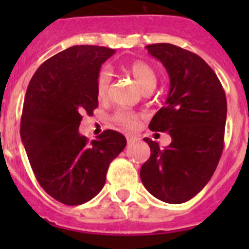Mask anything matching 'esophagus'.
<instances>
[{"instance_id": "obj_1", "label": "esophagus", "mask_w": 249, "mask_h": 249, "mask_svg": "<svg viewBox=\"0 0 249 249\" xmlns=\"http://www.w3.org/2000/svg\"><path fill=\"white\" fill-rule=\"evenodd\" d=\"M135 140H137V139L135 136H132V135H126V141H127V143H129V144H130V143L134 142Z\"/></svg>"}]
</instances>
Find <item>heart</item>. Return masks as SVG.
Segmentation results:
<instances>
[{"label": "heart", "mask_w": 249, "mask_h": 249, "mask_svg": "<svg viewBox=\"0 0 249 249\" xmlns=\"http://www.w3.org/2000/svg\"><path fill=\"white\" fill-rule=\"evenodd\" d=\"M131 76L136 79L139 85L143 89V91H152L158 83V73L154 67L144 61H134L127 67ZM110 80H112V72L109 67L105 66L99 71L96 76V83H95V89H96V96L99 100H105L108 95ZM140 114L131 112L127 109H119L113 115V120L120 126L125 129L132 130L139 124Z\"/></svg>", "instance_id": "obj_1"}]
</instances>
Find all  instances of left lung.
<instances>
[{
	"instance_id": "left-lung-1",
	"label": "left lung",
	"mask_w": 249,
	"mask_h": 249,
	"mask_svg": "<svg viewBox=\"0 0 249 249\" xmlns=\"http://www.w3.org/2000/svg\"><path fill=\"white\" fill-rule=\"evenodd\" d=\"M170 76L165 106L149 124L152 131L169 132L172 142L160 149L144 139L150 157L141 167V180L157 199L182 203L208 183L222 157L227 97L217 74L195 53L170 43L145 47Z\"/></svg>"
}]
</instances>
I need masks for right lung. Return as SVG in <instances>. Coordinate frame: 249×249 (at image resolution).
<instances>
[{"mask_svg": "<svg viewBox=\"0 0 249 249\" xmlns=\"http://www.w3.org/2000/svg\"><path fill=\"white\" fill-rule=\"evenodd\" d=\"M114 49L74 46L44 61L31 78L20 136L37 182L69 206L82 205L104 188L108 166L126 139L106 130L89 142L78 131L84 113L99 106L96 76Z\"/></svg>", "mask_w": 249, "mask_h": 249, "instance_id": "obj_1", "label": "right lung"}]
</instances>
